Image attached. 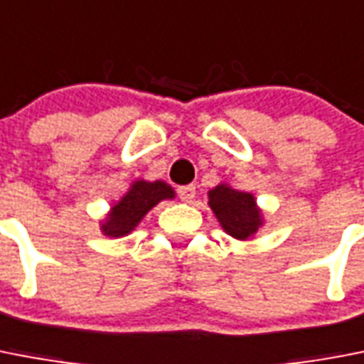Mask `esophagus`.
Segmentation results:
<instances>
[{
	"mask_svg": "<svg viewBox=\"0 0 364 364\" xmlns=\"http://www.w3.org/2000/svg\"><path fill=\"white\" fill-rule=\"evenodd\" d=\"M177 196H179V200L181 201H185V203H191V201L194 200V196H196V187H194V185L179 187L177 188Z\"/></svg>",
	"mask_w": 364,
	"mask_h": 364,
	"instance_id": "esophagus-1",
	"label": "esophagus"
}]
</instances>
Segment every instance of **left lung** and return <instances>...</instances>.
Masks as SVG:
<instances>
[{
  "label": "left lung",
  "instance_id": "obj_1",
  "mask_svg": "<svg viewBox=\"0 0 364 364\" xmlns=\"http://www.w3.org/2000/svg\"><path fill=\"white\" fill-rule=\"evenodd\" d=\"M209 205L215 210L222 228L235 239H248L261 225V213L248 192L218 185L209 192Z\"/></svg>",
  "mask_w": 364,
  "mask_h": 364
}]
</instances>
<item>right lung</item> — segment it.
Segmentation results:
<instances>
[{
	"label": "right lung",
	"instance_id": "right-lung-1",
	"mask_svg": "<svg viewBox=\"0 0 364 364\" xmlns=\"http://www.w3.org/2000/svg\"><path fill=\"white\" fill-rule=\"evenodd\" d=\"M164 198H173V191L166 183L136 181L122 201H118V205L112 207V213L103 224V231L109 237L127 235L142 220V216Z\"/></svg>",
	"mask_w": 364,
	"mask_h": 364
}]
</instances>
